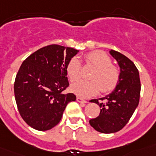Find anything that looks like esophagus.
I'll list each match as a JSON object with an SVG mask.
<instances>
[{"label":"esophagus","mask_w":156,"mask_h":156,"mask_svg":"<svg viewBox=\"0 0 156 156\" xmlns=\"http://www.w3.org/2000/svg\"><path fill=\"white\" fill-rule=\"evenodd\" d=\"M76 101H78V102H80V103H87V101L86 100L81 98H80V97H77L76 98Z\"/></svg>","instance_id":"esophagus-1"}]
</instances>
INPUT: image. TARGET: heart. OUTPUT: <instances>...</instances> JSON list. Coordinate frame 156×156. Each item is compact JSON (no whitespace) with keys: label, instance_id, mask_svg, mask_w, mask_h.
<instances>
[{"label":"heart","instance_id":"obj_1","mask_svg":"<svg viewBox=\"0 0 156 156\" xmlns=\"http://www.w3.org/2000/svg\"><path fill=\"white\" fill-rule=\"evenodd\" d=\"M84 59L88 65L96 69L91 76V81L79 80L71 86L72 91L82 98H89L101 91L103 93L113 90L117 86L120 77L119 68L112 65L109 56L101 51H94L87 54ZM66 72L72 82L80 79L81 76V63L74 57L69 61Z\"/></svg>","mask_w":156,"mask_h":156}]
</instances>
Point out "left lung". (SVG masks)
Listing matches in <instances>:
<instances>
[{
	"label": "left lung",
	"mask_w": 156,
	"mask_h": 156,
	"mask_svg": "<svg viewBox=\"0 0 156 156\" xmlns=\"http://www.w3.org/2000/svg\"><path fill=\"white\" fill-rule=\"evenodd\" d=\"M109 53L120 68L119 83L109 94L90 101L100 106L101 111L98 116L89 122L94 129L103 133H115L126 126L138 105L140 93L139 72L133 62L114 50ZM99 100L106 103H100Z\"/></svg>",
	"instance_id": "left-lung-1"
}]
</instances>
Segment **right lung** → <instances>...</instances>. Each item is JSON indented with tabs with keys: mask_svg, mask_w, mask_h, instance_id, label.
Masks as SVG:
<instances>
[{
	"mask_svg": "<svg viewBox=\"0 0 156 156\" xmlns=\"http://www.w3.org/2000/svg\"><path fill=\"white\" fill-rule=\"evenodd\" d=\"M79 51L58 44L44 47L30 55L19 68L14 84L19 114L30 126L48 130L60 122L73 93L69 87L66 66Z\"/></svg>",
	"mask_w": 156,
	"mask_h": 156,
	"instance_id": "1",
	"label": "right lung"
}]
</instances>
